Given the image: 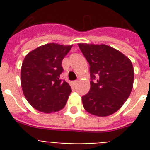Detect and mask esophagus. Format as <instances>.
<instances>
[{"mask_svg":"<svg viewBox=\"0 0 150 150\" xmlns=\"http://www.w3.org/2000/svg\"><path fill=\"white\" fill-rule=\"evenodd\" d=\"M78 82H79V81H73L72 83H73V85H75V86H76V85L78 84Z\"/></svg>","mask_w":150,"mask_h":150,"instance_id":"34e87169","label":"esophagus"}]
</instances>
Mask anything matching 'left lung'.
I'll use <instances>...</instances> for the list:
<instances>
[{
	"label": "left lung",
	"mask_w": 150,
	"mask_h": 150,
	"mask_svg": "<svg viewBox=\"0 0 150 150\" xmlns=\"http://www.w3.org/2000/svg\"><path fill=\"white\" fill-rule=\"evenodd\" d=\"M89 64L90 89L82 96L87 112L99 117L109 116L125 103L133 87L132 63L119 50L104 44L79 43Z\"/></svg>",
	"instance_id": "8db88e82"
}]
</instances>
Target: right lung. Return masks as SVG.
<instances>
[{
    "mask_svg": "<svg viewBox=\"0 0 150 150\" xmlns=\"http://www.w3.org/2000/svg\"><path fill=\"white\" fill-rule=\"evenodd\" d=\"M72 45L48 43L32 50L25 57L21 69V84L28 102L41 112L63 109L71 88L61 79L64 57Z\"/></svg>",
    "mask_w": 150,
    "mask_h": 150,
    "instance_id": "right-lung-1",
    "label": "right lung"
}]
</instances>
